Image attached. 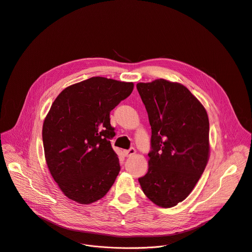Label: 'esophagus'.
Masks as SVG:
<instances>
[{
  "mask_svg": "<svg viewBox=\"0 0 252 252\" xmlns=\"http://www.w3.org/2000/svg\"><path fill=\"white\" fill-rule=\"evenodd\" d=\"M135 153H136V151L133 149V148H131V149H129V150H127V151H125V156L126 157H132L133 155H135Z\"/></svg>",
  "mask_w": 252,
  "mask_h": 252,
  "instance_id": "esophagus-1",
  "label": "esophagus"
}]
</instances>
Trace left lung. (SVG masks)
<instances>
[{
  "instance_id": "1",
  "label": "left lung",
  "mask_w": 252,
  "mask_h": 252,
  "mask_svg": "<svg viewBox=\"0 0 252 252\" xmlns=\"http://www.w3.org/2000/svg\"><path fill=\"white\" fill-rule=\"evenodd\" d=\"M152 126L149 170L138 178L155 204L168 208L194 189L209 158V122L202 103L179 83H138Z\"/></svg>"
}]
</instances>
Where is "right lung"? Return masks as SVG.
<instances>
[{
    "label": "right lung",
    "mask_w": 252,
    "mask_h": 252,
    "mask_svg": "<svg viewBox=\"0 0 252 252\" xmlns=\"http://www.w3.org/2000/svg\"><path fill=\"white\" fill-rule=\"evenodd\" d=\"M133 83L94 77L65 88L43 124L47 165L63 193L81 204L102 198L121 170L110 113Z\"/></svg>",
    "instance_id": "1"
}]
</instances>
